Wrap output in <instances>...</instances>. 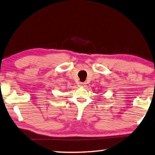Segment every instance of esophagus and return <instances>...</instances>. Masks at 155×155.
I'll return each instance as SVG.
<instances>
[{"instance_id": "obj_1", "label": "esophagus", "mask_w": 155, "mask_h": 155, "mask_svg": "<svg viewBox=\"0 0 155 155\" xmlns=\"http://www.w3.org/2000/svg\"><path fill=\"white\" fill-rule=\"evenodd\" d=\"M86 85V83H80V86L85 87Z\"/></svg>"}]
</instances>
